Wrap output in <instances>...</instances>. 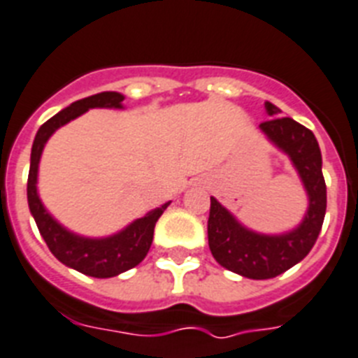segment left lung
<instances>
[{"label": "left lung", "instance_id": "8db88e82", "mask_svg": "<svg viewBox=\"0 0 358 358\" xmlns=\"http://www.w3.org/2000/svg\"><path fill=\"white\" fill-rule=\"evenodd\" d=\"M264 108L272 119L259 124L261 132L270 143L289 156L303 184L309 206L296 228L283 234H259L241 224L234 213L211 196L209 250L220 266L248 280H270L300 263L320 235L327 208L322 152L315 134L294 119L275 117L281 110L268 101L264 103Z\"/></svg>", "mask_w": 358, "mask_h": 358}]
</instances>
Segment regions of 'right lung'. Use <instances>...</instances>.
Instances as JSON below:
<instances>
[{"mask_svg": "<svg viewBox=\"0 0 358 358\" xmlns=\"http://www.w3.org/2000/svg\"><path fill=\"white\" fill-rule=\"evenodd\" d=\"M123 101L124 95L117 92H101L92 97L75 101L68 108L60 110L57 115H53L38 129L33 149H31L27 202L34 222L40 229V235L51 250V254L60 263L92 278H113L138 266L145 259V255L149 254L154 237V226L171 202H165L164 206L152 209L141 219L132 220L117 234L108 235V237H84L60 224L42 204L36 187L38 165H40V158H42L48 139L60 127L86 113L90 108H123Z\"/></svg>", "mask_w": 358, "mask_h": 358, "instance_id": "add662e5", "label": "right lung"}]
</instances>
